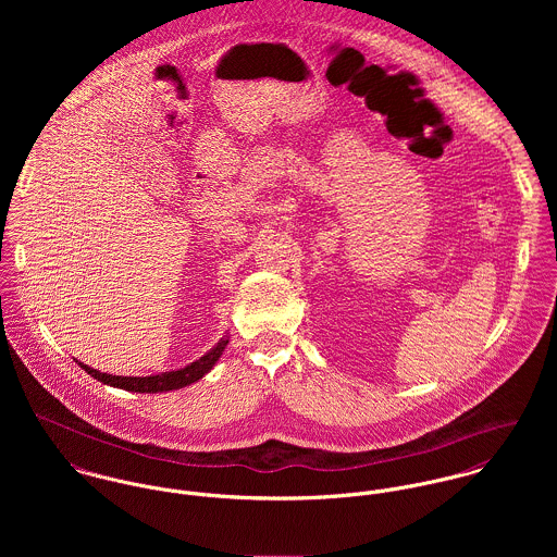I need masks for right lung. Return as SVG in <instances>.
<instances>
[{
    "label": "right lung",
    "instance_id": "right-lung-1",
    "mask_svg": "<svg viewBox=\"0 0 557 557\" xmlns=\"http://www.w3.org/2000/svg\"><path fill=\"white\" fill-rule=\"evenodd\" d=\"M230 338H221L219 345H214L206 356H201L199 360H195L193 364L177 369V371H166L159 375H148V377H122V375H109V373H100L96 369H89L87 364L79 362L81 369H85L87 375H91L94 380L113 386V388H122V391H131V393H166V391H180L184 386L195 384L197 380H201L206 373L212 371V367L216 364V360L221 358V354L225 351Z\"/></svg>",
    "mask_w": 557,
    "mask_h": 557
}]
</instances>
